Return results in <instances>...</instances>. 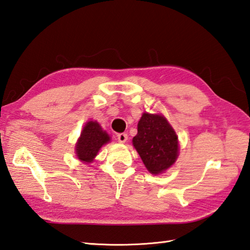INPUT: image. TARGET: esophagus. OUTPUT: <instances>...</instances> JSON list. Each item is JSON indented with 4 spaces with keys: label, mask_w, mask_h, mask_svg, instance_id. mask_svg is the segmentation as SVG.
<instances>
[{
    "label": "esophagus",
    "mask_w": 250,
    "mask_h": 250,
    "mask_svg": "<svg viewBox=\"0 0 250 250\" xmlns=\"http://www.w3.org/2000/svg\"><path fill=\"white\" fill-rule=\"evenodd\" d=\"M117 140H118L119 143H125L126 140H128V134L119 133L118 135H117Z\"/></svg>",
    "instance_id": "esophagus-1"
}]
</instances>
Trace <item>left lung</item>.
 Segmentation results:
<instances>
[{
	"mask_svg": "<svg viewBox=\"0 0 250 250\" xmlns=\"http://www.w3.org/2000/svg\"><path fill=\"white\" fill-rule=\"evenodd\" d=\"M132 142L146 168L153 175L166 172L178 157V137L160 114H143Z\"/></svg>",
	"mask_w": 250,
	"mask_h": 250,
	"instance_id": "8db88e82",
	"label": "left lung"
}]
</instances>
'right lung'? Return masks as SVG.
Here are the masks:
<instances>
[{
    "instance_id": "obj_1",
    "label": "right lung",
    "mask_w": 250,
    "mask_h": 250,
    "mask_svg": "<svg viewBox=\"0 0 250 250\" xmlns=\"http://www.w3.org/2000/svg\"><path fill=\"white\" fill-rule=\"evenodd\" d=\"M110 142L109 135L102 129L98 121H88L84 125L76 146L77 158L83 163H91L103 145Z\"/></svg>"
}]
</instances>
